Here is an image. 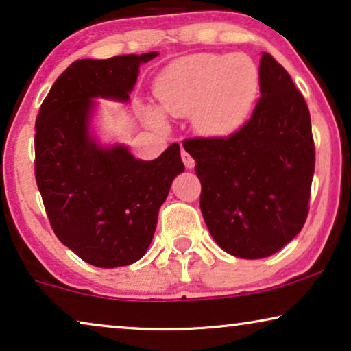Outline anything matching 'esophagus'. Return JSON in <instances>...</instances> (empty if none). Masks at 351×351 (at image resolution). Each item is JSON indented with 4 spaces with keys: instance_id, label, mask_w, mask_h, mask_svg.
<instances>
[{
    "instance_id": "esophagus-1",
    "label": "esophagus",
    "mask_w": 351,
    "mask_h": 351,
    "mask_svg": "<svg viewBox=\"0 0 351 351\" xmlns=\"http://www.w3.org/2000/svg\"><path fill=\"white\" fill-rule=\"evenodd\" d=\"M180 155H182V161H184V165H185L186 169H191V167L195 166V160H193V158H191L190 153H186L185 150H182Z\"/></svg>"
}]
</instances>
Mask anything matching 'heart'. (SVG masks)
I'll use <instances>...</instances> for the list:
<instances>
[{"label":"heart","mask_w":351,"mask_h":351,"mask_svg":"<svg viewBox=\"0 0 351 351\" xmlns=\"http://www.w3.org/2000/svg\"><path fill=\"white\" fill-rule=\"evenodd\" d=\"M258 89V69L244 54H191L172 62L158 76L160 107L172 117L195 112V124L209 136H227L247 117ZM153 121L156 112L148 110Z\"/></svg>","instance_id":"obj_1"}]
</instances>
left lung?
<instances>
[{
  "mask_svg": "<svg viewBox=\"0 0 351 351\" xmlns=\"http://www.w3.org/2000/svg\"><path fill=\"white\" fill-rule=\"evenodd\" d=\"M251 118L228 137L186 138L201 182L199 208L215 243L241 258L286 246L308 215L315 142L304 95L268 52Z\"/></svg>",
  "mask_w": 351,
  "mask_h": 351,
  "instance_id": "8db88e82",
  "label": "left lung"
}]
</instances>
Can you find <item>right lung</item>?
I'll use <instances>...</instances> for the list:
<instances>
[{
	"mask_svg": "<svg viewBox=\"0 0 351 351\" xmlns=\"http://www.w3.org/2000/svg\"><path fill=\"white\" fill-rule=\"evenodd\" d=\"M158 52L76 60L52 84L35 124V177L56 237L100 268L131 265L155 234L158 210L184 172L179 143L153 161L89 134L95 97L126 102L138 66Z\"/></svg>",
	"mask_w": 351,
	"mask_h": 351,
	"instance_id": "right-lung-1",
	"label": "right lung"
}]
</instances>
